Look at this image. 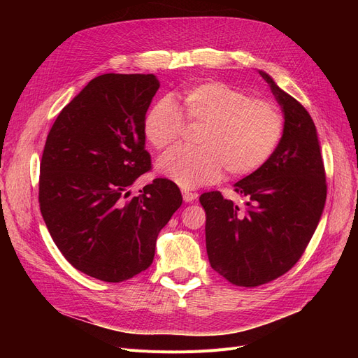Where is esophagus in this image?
<instances>
[{"instance_id":"obj_1","label":"esophagus","mask_w":358,"mask_h":358,"mask_svg":"<svg viewBox=\"0 0 358 358\" xmlns=\"http://www.w3.org/2000/svg\"><path fill=\"white\" fill-rule=\"evenodd\" d=\"M182 197H183V201L191 203V201H194V200L197 199V194H196V192H191V191H187V189H183V191H182Z\"/></svg>"}]
</instances>
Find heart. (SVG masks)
I'll return each instance as SVG.
<instances>
[{
  "mask_svg": "<svg viewBox=\"0 0 358 358\" xmlns=\"http://www.w3.org/2000/svg\"><path fill=\"white\" fill-rule=\"evenodd\" d=\"M180 99L182 114L169 99L150 107L143 133L150 146L164 149L183 134V119L201 125L197 148H171L157 162L162 176L183 188L216 182L224 170L229 178L251 175L273 157L284 137L285 117L275 103L252 99L229 83L201 82Z\"/></svg>",
  "mask_w": 358,
  "mask_h": 358,
  "instance_id": "heart-1",
  "label": "heart"
}]
</instances>
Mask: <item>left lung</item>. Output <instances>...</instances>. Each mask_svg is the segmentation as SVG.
Masks as SVG:
<instances>
[{"instance_id":"obj_1","label":"left lung","mask_w":358,"mask_h":358,"mask_svg":"<svg viewBox=\"0 0 358 358\" xmlns=\"http://www.w3.org/2000/svg\"><path fill=\"white\" fill-rule=\"evenodd\" d=\"M270 85L285 117L273 157L234 185L246 199L239 209L220 191L204 192L206 249L212 268L237 287L272 282L294 266L312 239L327 197L317 128L296 99Z\"/></svg>"}]
</instances>
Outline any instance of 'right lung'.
<instances>
[{
    "instance_id": "add662e5",
    "label": "right lung",
    "mask_w": 358,
    "mask_h": 358,
    "mask_svg": "<svg viewBox=\"0 0 358 358\" xmlns=\"http://www.w3.org/2000/svg\"><path fill=\"white\" fill-rule=\"evenodd\" d=\"M159 88L154 74L107 73L64 107L40 162L38 203L67 262L104 282H122L152 264L157 237L182 204L175 182L154 179L143 122Z\"/></svg>"
}]
</instances>
